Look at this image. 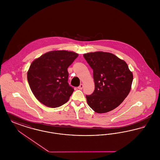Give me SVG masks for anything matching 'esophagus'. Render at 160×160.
<instances>
[{
  "mask_svg": "<svg viewBox=\"0 0 160 160\" xmlns=\"http://www.w3.org/2000/svg\"><path fill=\"white\" fill-rule=\"evenodd\" d=\"M83 84H80V85L78 87V89H80V90H82L83 88Z\"/></svg>",
  "mask_w": 160,
  "mask_h": 160,
  "instance_id": "34e87169",
  "label": "esophagus"
}]
</instances>
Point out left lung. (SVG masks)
Masks as SVG:
<instances>
[{
  "label": "left lung",
  "mask_w": 160,
  "mask_h": 160,
  "mask_svg": "<svg viewBox=\"0 0 160 160\" xmlns=\"http://www.w3.org/2000/svg\"><path fill=\"white\" fill-rule=\"evenodd\" d=\"M93 69L95 90L86 95L88 105L98 113H104L119 106L131 89L133 74L127 63L114 54L103 52L83 54Z\"/></svg>",
  "instance_id": "8db88e82"
}]
</instances>
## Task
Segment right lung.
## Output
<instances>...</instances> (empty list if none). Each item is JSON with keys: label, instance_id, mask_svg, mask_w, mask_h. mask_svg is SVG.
Returning a JSON list of instances; mask_svg holds the SVG:
<instances>
[{"label": "right lung", "instance_id": "right-lung-1", "mask_svg": "<svg viewBox=\"0 0 160 160\" xmlns=\"http://www.w3.org/2000/svg\"><path fill=\"white\" fill-rule=\"evenodd\" d=\"M78 54L67 50L46 53L31 63L28 83L36 98L47 107L56 108L69 100L74 89L68 83V68Z\"/></svg>", "mask_w": 160, "mask_h": 160}]
</instances>
